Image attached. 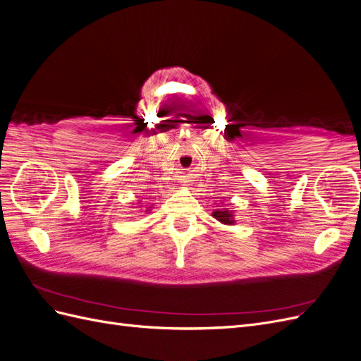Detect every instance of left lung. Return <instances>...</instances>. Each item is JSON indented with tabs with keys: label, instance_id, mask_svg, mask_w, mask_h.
I'll use <instances>...</instances> for the list:
<instances>
[{
	"label": "left lung",
	"instance_id": "obj_1",
	"mask_svg": "<svg viewBox=\"0 0 361 361\" xmlns=\"http://www.w3.org/2000/svg\"><path fill=\"white\" fill-rule=\"evenodd\" d=\"M212 215H214L215 220H218V221L223 223V224H227V226L235 224L233 212L228 211L227 207H223V209H215V211L212 212Z\"/></svg>",
	"mask_w": 361,
	"mask_h": 361
}]
</instances>
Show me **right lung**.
<instances>
[{"mask_svg": "<svg viewBox=\"0 0 361 361\" xmlns=\"http://www.w3.org/2000/svg\"><path fill=\"white\" fill-rule=\"evenodd\" d=\"M147 211H149V209H147Z\"/></svg>", "mask_w": 361, "mask_h": 361, "instance_id": "1", "label": "right lung"}]
</instances>
